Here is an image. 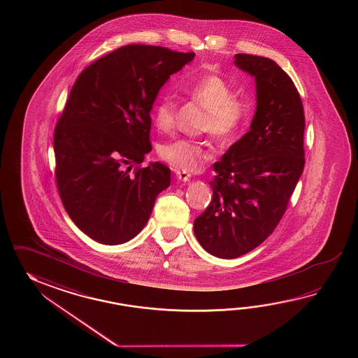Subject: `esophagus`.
Masks as SVG:
<instances>
[{"mask_svg": "<svg viewBox=\"0 0 358 358\" xmlns=\"http://www.w3.org/2000/svg\"><path fill=\"white\" fill-rule=\"evenodd\" d=\"M176 179L178 180H180V182H189L190 180V174L189 173H187V171H180V170H176Z\"/></svg>", "mask_w": 358, "mask_h": 358, "instance_id": "34e87169", "label": "esophagus"}]
</instances>
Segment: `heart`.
<instances>
[{
  "mask_svg": "<svg viewBox=\"0 0 358 358\" xmlns=\"http://www.w3.org/2000/svg\"><path fill=\"white\" fill-rule=\"evenodd\" d=\"M190 96L208 111L206 130L219 138L236 133L243 119V108L236 102L234 93L221 78L203 76L187 87ZM176 103L173 97H164L153 108V122L160 130H170L176 122ZM162 160L182 170H196L206 156L203 145L194 141L179 138L160 147Z\"/></svg>",
  "mask_w": 358,
  "mask_h": 358,
  "instance_id": "heart-1",
  "label": "heart"
}]
</instances>
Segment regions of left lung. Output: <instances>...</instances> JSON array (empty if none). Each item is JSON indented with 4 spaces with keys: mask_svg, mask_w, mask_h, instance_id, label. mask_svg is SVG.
<instances>
[{
    "mask_svg": "<svg viewBox=\"0 0 358 358\" xmlns=\"http://www.w3.org/2000/svg\"><path fill=\"white\" fill-rule=\"evenodd\" d=\"M238 69L255 78L250 131L213 164V201L194 220L205 251L236 259L270 236L303 173L304 113L297 88L275 61L238 54Z\"/></svg>",
    "mask_w": 358,
    "mask_h": 358,
    "instance_id": "left-lung-1",
    "label": "left lung"
}]
</instances>
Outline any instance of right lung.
<instances>
[{"label":"right lung","instance_id":"right-lung-1","mask_svg":"<svg viewBox=\"0 0 358 358\" xmlns=\"http://www.w3.org/2000/svg\"><path fill=\"white\" fill-rule=\"evenodd\" d=\"M193 59L128 45L78 76L55 129V176L70 219L93 241L129 242L170 185V169L157 161L129 171L152 150L151 111L162 85Z\"/></svg>","mask_w":358,"mask_h":358}]
</instances>
